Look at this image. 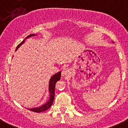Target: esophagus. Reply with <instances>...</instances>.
I'll list each match as a JSON object with an SVG mask.
<instances>
[{
	"mask_svg": "<svg viewBox=\"0 0 128 128\" xmlns=\"http://www.w3.org/2000/svg\"><path fill=\"white\" fill-rule=\"evenodd\" d=\"M68 74H69V70H68L67 68H64V69L62 70V76H67Z\"/></svg>",
	"mask_w": 128,
	"mask_h": 128,
	"instance_id": "1",
	"label": "esophagus"
}]
</instances>
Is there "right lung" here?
Masks as SVG:
<instances>
[{"label":"right lung","mask_w":128,"mask_h":128,"mask_svg":"<svg viewBox=\"0 0 128 128\" xmlns=\"http://www.w3.org/2000/svg\"><path fill=\"white\" fill-rule=\"evenodd\" d=\"M35 34H30L28 36L26 37V39L32 36H34ZM24 39L22 42L20 44L18 45V46L16 47V50L18 48V47L20 46H22L23 43L24 42ZM60 78H61V72H59V73L55 74V75H54L52 78H50L49 81V92H50V97L49 100H48V102H47V103H46L44 105H43L42 106H40V107H37V108H30L29 109L31 111L34 112H37V113H40L42 112L46 111L47 110H48L51 106H52V104H53L54 100V96H55V84H56V82L60 80Z\"/></svg>","instance_id":"1"}]
</instances>
